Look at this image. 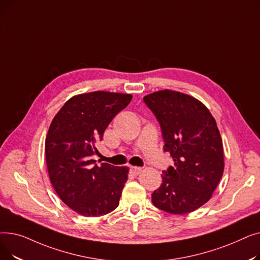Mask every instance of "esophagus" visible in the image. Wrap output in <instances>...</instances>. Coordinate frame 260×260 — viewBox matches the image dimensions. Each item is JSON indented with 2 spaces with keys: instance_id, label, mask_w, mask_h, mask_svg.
<instances>
[{
  "instance_id": "34e87169",
  "label": "esophagus",
  "mask_w": 260,
  "mask_h": 260,
  "mask_svg": "<svg viewBox=\"0 0 260 260\" xmlns=\"http://www.w3.org/2000/svg\"><path fill=\"white\" fill-rule=\"evenodd\" d=\"M142 171V168H138V167H131V172L135 175L140 174Z\"/></svg>"
}]
</instances>
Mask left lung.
<instances>
[{
  "label": "left lung",
  "mask_w": 260,
  "mask_h": 260,
  "mask_svg": "<svg viewBox=\"0 0 260 260\" xmlns=\"http://www.w3.org/2000/svg\"><path fill=\"white\" fill-rule=\"evenodd\" d=\"M159 122L163 151L174 167L162 172L152 194L154 206L175 215L193 212L208 202L224 169L219 129L209 109L188 94L169 89L143 98Z\"/></svg>",
  "instance_id": "obj_1"
}]
</instances>
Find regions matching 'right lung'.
<instances>
[{"label":"right lung","mask_w":260,"mask_h":260,"mask_svg":"<svg viewBox=\"0 0 260 260\" xmlns=\"http://www.w3.org/2000/svg\"><path fill=\"white\" fill-rule=\"evenodd\" d=\"M132 94L93 91L68 100L54 116L45 141L50 182L61 200L86 217H98L119 206L127 168L101 163L97 143ZM100 162V161H99Z\"/></svg>","instance_id":"right-lung-1"}]
</instances>
